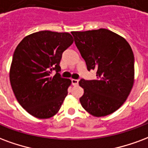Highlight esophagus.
Returning <instances> with one entry per match:
<instances>
[{
  "instance_id": "obj_1",
  "label": "esophagus",
  "mask_w": 148,
  "mask_h": 148,
  "mask_svg": "<svg viewBox=\"0 0 148 148\" xmlns=\"http://www.w3.org/2000/svg\"><path fill=\"white\" fill-rule=\"evenodd\" d=\"M71 82H72V84H73V85H74V86H76V85H78V80L71 79Z\"/></svg>"
}]
</instances>
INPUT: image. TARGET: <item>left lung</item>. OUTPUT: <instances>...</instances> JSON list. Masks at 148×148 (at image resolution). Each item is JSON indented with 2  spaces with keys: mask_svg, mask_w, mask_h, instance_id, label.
<instances>
[{
  "mask_svg": "<svg viewBox=\"0 0 148 148\" xmlns=\"http://www.w3.org/2000/svg\"><path fill=\"white\" fill-rule=\"evenodd\" d=\"M88 71L96 70V80L82 79L80 103L94 117H103L121 108L135 80L134 56L130 44L107 29L71 32Z\"/></svg>",
  "mask_w": 148,
  "mask_h": 148,
  "instance_id": "obj_1",
  "label": "left lung"
}]
</instances>
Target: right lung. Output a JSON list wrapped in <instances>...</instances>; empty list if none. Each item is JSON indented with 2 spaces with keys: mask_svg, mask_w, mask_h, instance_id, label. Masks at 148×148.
<instances>
[{
  "mask_svg": "<svg viewBox=\"0 0 148 148\" xmlns=\"http://www.w3.org/2000/svg\"><path fill=\"white\" fill-rule=\"evenodd\" d=\"M74 42L69 33L42 30L27 35L16 47L9 71L18 103L40 119L56 114L67 95L70 79L59 76L62 54ZM58 73L54 77L50 74Z\"/></svg>",
  "mask_w": 148,
  "mask_h": 148,
  "instance_id": "right-lung-1",
  "label": "right lung"
}]
</instances>
